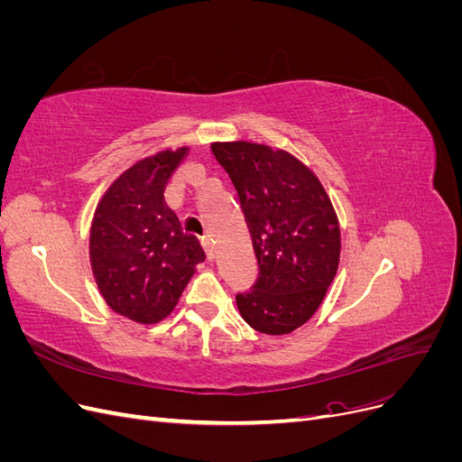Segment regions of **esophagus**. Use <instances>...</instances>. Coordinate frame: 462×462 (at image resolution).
<instances>
[{
  "mask_svg": "<svg viewBox=\"0 0 462 462\" xmlns=\"http://www.w3.org/2000/svg\"><path fill=\"white\" fill-rule=\"evenodd\" d=\"M202 246H204V250H206L208 260H214V245H212V239H209L208 235L202 236Z\"/></svg>",
  "mask_w": 462,
  "mask_h": 462,
  "instance_id": "1",
  "label": "esophagus"
}]
</instances>
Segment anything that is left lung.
Listing matches in <instances>:
<instances>
[{"label":"left lung","instance_id":"1","mask_svg":"<svg viewBox=\"0 0 462 462\" xmlns=\"http://www.w3.org/2000/svg\"><path fill=\"white\" fill-rule=\"evenodd\" d=\"M212 152L239 194L258 260L253 291L236 295L246 324L285 335L319 309L339 268L341 229L319 179L287 150L235 141Z\"/></svg>","mask_w":462,"mask_h":462}]
</instances>
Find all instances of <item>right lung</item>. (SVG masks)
<instances>
[{
    "label": "right lung",
    "mask_w": 462,
    "mask_h": 462,
    "mask_svg": "<svg viewBox=\"0 0 462 462\" xmlns=\"http://www.w3.org/2000/svg\"><path fill=\"white\" fill-rule=\"evenodd\" d=\"M190 148L162 150L127 167L102 194L90 226V265L104 300L136 324L173 312L206 254L180 229L163 190Z\"/></svg>",
    "instance_id": "obj_1"
}]
</instances>
